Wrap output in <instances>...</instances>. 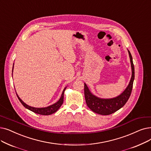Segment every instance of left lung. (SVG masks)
Masks as SVG:
<instances>
[{"label": "left lung", "instance_id": "8db88e82", "mask_svg": "<svg viewBox=\"0 0 151 151\" xmlns=\"http://www.w3.org/2000/svg\"><path fill=\"white\" fill-rule=\"evenodd\" d=\"M132 67V77L129 83L123 93L114 98L103 99L94 95L89 89L86 83H84V97L88 107L93 112L102 115H110L123 107L127 103L132 93L133 81L134 80V67L133 62V58L130 52L128 50Z\"/></svg>", "mask_w": 151, "mask_h": 151}]
</instances>
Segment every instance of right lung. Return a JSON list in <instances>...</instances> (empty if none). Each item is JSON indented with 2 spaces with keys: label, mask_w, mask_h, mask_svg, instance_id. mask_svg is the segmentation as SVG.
I'll list each match as a JSON object with an SVG mask.
<instances>
[{
  "label": "right lung",
  "mask_w": 151,
  "mask_h": 151,
  "mask_svg": "<svg viewBox=\"0 0 151 151\" xmlns=\"http://www.w3.org/2000/svg\"><path fill=\"white\" fill-rule=\"evenodd\" d=\"M13 70H14V65H13V69H12V72H13ZM67 87H65L63 91H62V95H61V97L59 99V100H58L57 102H55V104L51 105V106H49L48 107H42V108H36V107H31V106H28V105H27V104H25L21 99L19 98V97L18 96V94H17V96L18 98L19 101H20V102L22 104L23 106L26 108L27 109L31 111H32V112H33L36 114H39V115H51L52 114H54L55 112H56L58 110V109H59L61 106L62 105L63 102V97H64V92L65 91V89H66Z\"/></svg>",
  "instance_id": "obj_1"
}]
</instances>
